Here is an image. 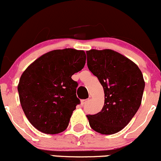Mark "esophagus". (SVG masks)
<instances>
[{"mask_svg": "<svg viewBox=\"0 0 161 161\" xmlns=\"http://www.w3.org/2000/svg\"><path fill=\"white\" fill-rule=\"evenodd\" d=\"M89 101V99H82L81 100V104H82V106H83V105H85Z\"/></svg>", "mask_w": 161, "mask_h": 161, "instance_id": "1", "label": "esophagus"}]
</instances>
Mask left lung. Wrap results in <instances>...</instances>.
Wrapping results in <instances>:
<instances>
[{"mask_svg":"<svg viewBox=\"0 0 161 161\" xmlns=\"http://www.w3.org/2000/svg\"><path fill=\"white\" fill-rule=\"evenodd\" d=\"M87 65L104 89L102 110L87 115L89 125L102 134L120 131L140 108L145 82L137 65L121 54L110 49L86 52Z\"/></svg>","mask_w":161,"mask_h":161,"instance_id":"1","label":"left lung"}]
</instances>
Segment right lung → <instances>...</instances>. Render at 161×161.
<instances>
[{
    "instance_id": "1",
    "label": "right lung",
    "mask_w": 161,
    "mask_h": 161,
    "mask_svg": "<svg viewBox=\"0 0 161 161\" xmlns=\"http://www.w3.org/2000/svg\"><path fill=\"white\" fill-rule=\"evenodd\" d=\"M84 51L54 50L42 55L23 72L18 86L25 116L32 126L47 134L62 133L75 106L78 83L72 75L86 64Z\"/></svg>"
}]
</instances>
